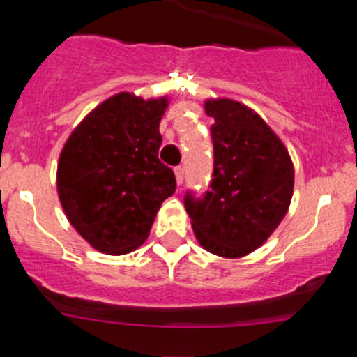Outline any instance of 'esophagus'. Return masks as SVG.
Returning <instances> with one entry per match:
<instances>
[{
	"mask_svg": "<svg viewBox=\"0 0 357 357\" xmlns=\"http://www.w3.org/2000/svg\"><path fill=\"white\" fill-rule=\"evenodd\" d=\"M174 174H176V183H178V186H181L183 181H185V169L179 165V167L174 169Z\"/></svg>",
	"mask_w": 357,
	"mask_h": 357,
	"instance_id": "34e87169",
	"label": "esophagus"
}]
</instances>
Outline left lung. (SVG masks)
Returning a JSON list of instances; mask_svg holds the SVG:
<instances>
[{
	"label": "left lung",
	"mask_w": 357,
	"mask_h": 357,
	"mask_svg": "<svg viewBox=\"0 0 357 357\" xmlns=\"http://www.w3.org/2000/svg\"><path fill=\"white\" fill-rule=\"evenodd\" d=\"M204 109L214 119V178L204 199L188 193L185 207L205 250L240 259L261 247L289 212L294 164L257 112L229 98H207Z\"/></svg>",
	"instance_id": "left-lung-1"
}]
</instances>
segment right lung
<instances>
[{"label":"right lung","instance_id":"right-lung-1","mask_svg":"<svg viewBox=\"0 0 357 357\" xmlns=\"http://www.w3.org/2000/svg\"><path fill=\"white\" fill-rule=\"evenodd\" d=\"M167 107V95L143 100L117 93L75 126L60 152V204L98 252L136 250L149 238L162 202L176 192L174 172L158 160V126Z\"/></svg>","mask_w":357,"mask_h":357}]
</instances>
